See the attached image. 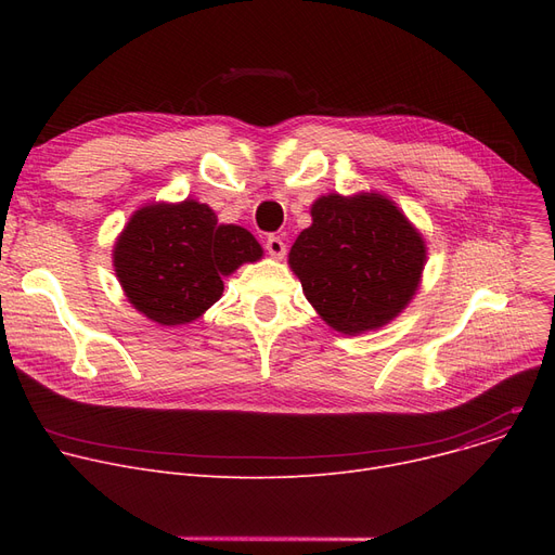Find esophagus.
<instances>
[{
    "mask_svg": "<svg viewBox=\"0 0 555 555\" xmlns=\"http://www.w3.org/2000/svg\"><path fill=\"white\" fill-rule=\"evenodd\" d=\"M266 249H268L270 256H274V258H283V256H285V243H283L281 238H276V236H270V238H268Z\"/></svg>",
    "mask_w": 555,
    "mask_h": 555,
    "instance_id": "1",
    "label": "esophagus"
}]
</instances>
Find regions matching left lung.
Returning a JSON list of instances; mask_svg holds the SVG:
<instances>
[{
    "mask_svg": "<svg viewBox=\"0 0 555 555\" xmlns=\"http://www.w3.org/2000/svg\"><path fill=\"white\" fill-rule=\"evenodd\" d=\"M310 216L312 224L297 236L287 266L317 314L344 335L393 322L421 287L423 233L377 191L322 195Z\"/></svg>",
    "mask_w": 555,
    "mask_h": 555,
    "instance_id": "1",
    "label": "left lung"
}]
</instances>
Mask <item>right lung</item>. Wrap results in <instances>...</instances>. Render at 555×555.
Segmentation results:
<instances>
[{
    "mask_svg": "<svg viewBox=\"0 0 555 555\" xmlns=\"http://www.w3.org/2000/svg\"><path fill=\"white\" fill-rule=\"evenodd\" d=\"M260 258L245 227L220 224L209 204L191 197L143 204L112 249L128 301L170 328L195 322L222 297L229 274Z\"/></svg>",
    "mask_w": 555,
    "mask_h": 555,
    "instance_id": "obj_1",
    "label": "right lung"
}]
</instances>
